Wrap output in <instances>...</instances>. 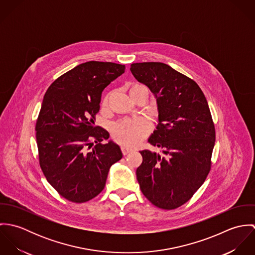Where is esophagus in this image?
<instances>
[{
  "label": "esophagus",
  "mask_w": 255,
  "mask_h": 255,
  "mask_svg": "<svg viewBox=\"0 0 255 255\" xmlns=\"http://www.w3.org/2000/svg\"><path fill=\"white\" fill-rule=\"evenodd\" d=\"M131 151H132V149H130V148H128V147H126V146H123V147H122V152H123L124 155H128V154L130 153Z\"/></svg>",
  "instance_id": "1"
}]
</instances>
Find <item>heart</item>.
I'll use <instances>...</instances> for the list:
<instances>
[{"label": "heart", "mask_w": 255, "mask_h": 255, "mask_svg": "<svg viewBox=\"0 0 255 255\" xmlns=\"http://www.w3.org/2000/svg\"><path fill=\"white\" fill-rule=\"evenodd\" d=\"M134 87H143L148 90V88L143 84H135L132 86V88ZM111 95H112L111 93H108L105 96L103 100L104 107L108 106ZM151 128H152V125L148 119L143 117H137V118H126L116 122L112 126L111 131L114 139L118 143L122 145L135 146L149 134V132L151 131Z\"/></svg>", "instance_id": "b5f03b06"}]
</instances>
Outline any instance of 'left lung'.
Segmentation results:
<instances>
[{
	"instance_id": "1",
	"label": "left lung",
	"mask_w": 255,
	"mask_h": 255,
	"mask_svg": "<svg viewBox=\"0 0 255 255\" xmlns=\"http://www.w3.org/2000/svg\"><path fill=\"white\" fill-rule=\"evenodd\" d=\"M130 72L157 98L159 124L148 141L166 155L140 151L136 178L153 205L173 210L193 196L211 170L216 138L211 112L198 84L166 64H131Z\"/></svg>"
}]
</instances>
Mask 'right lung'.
Instances as JSON below:
<instances>
[{
	"mask_svg": "<svg viewBox=\"0 0 255 255\" xmlns=\"http://www.w3.org/2000/svg\"><path fill=\"white\" fill-rule=\"evenodd\" d=\"M124 65L90 61L59 76L47 89L36 120L40 168L56 191L73 203L96 197L112 165L123 158L109 132L94 126L101 94Z\"/></svg>",
	"mask_w": 255,
	"mask_h": 255,
	"instance_id": "1",
	"label": "right lung"
}]
</instances>
